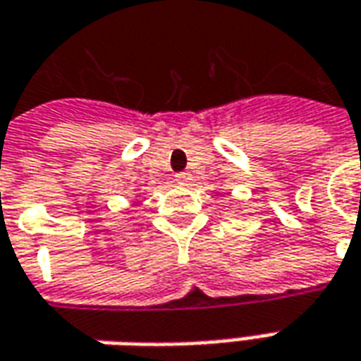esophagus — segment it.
<instances>
[{
	"label": "esophagus",
	"instance_id": "1",
	"mask_svg": "<svg viewBox=\"0 0 361 361\" xmlns=\"http://www.w3.org/2000/svg\"><path fill=\"white\" fill-rule=\"evenodd\" d=\"M175 180L178 185H186V183L190 180V175H188V173H178V175L175 176Z\"/></svg>",
	"mask_w": 361,
	"mask_h": 361
}]
</instances>
